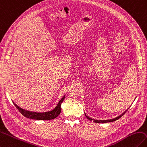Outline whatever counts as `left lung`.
<instances>
[{"mask_svg": "<svg viewBox=\"0 0 147 147\" xmlns=\"http://www.w3.org/2000/svg\"><path fill=\"white\" fill-rule=\"evenodd\" d=\"M125 111V112H126ZM125 113H123L121 115H120L119 116H118V117H117V118H114V119H109V120H103V121H102V120H96V119H92V118H89V116H87L86 114H85V115H86V118L88 119H89L90 121H93L94 122V123H109V122H113V121H116V120H117V119H119L121 117H122L124 115H125Z\"/></svg>", "mask_w": 147, "mask_h": 147, "instance_id": "1", "label": "left lung"}]
</instances>
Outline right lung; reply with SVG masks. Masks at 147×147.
Wrapping results in <instances>:
<instances>
[{"label":"right lung","mask_w":147,"mask_h":147,"mask_svg":"<svg viewBox=\"0 0 147 147\" xmlns=\"http://www.w3.org/2000/svg\"><path fill=\"white\" fill-rule=\"evenodd\" d=\"M64 99L65 96L59 101L57 107L53 110L46 113H34L28 111H26L23 109H21V107H19L18 106L16 105L14 102L13 103H14L15 106L16 107V108L19 110V111L24 116L28 118L37 120H50L57 118L60 115L61 112V104L62 103Z\"/></svg>","instance_id":"right-lung-1"}]
</instances>
